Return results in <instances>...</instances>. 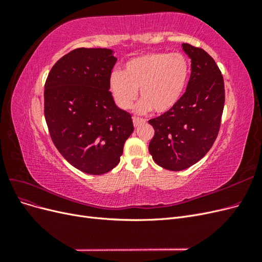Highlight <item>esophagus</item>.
<instances>
[{
    "instance_id": "esophagus-1",
    "label": "esophagus",
    "mask_w": 262,
    "mask_h": 262,
    "mask_svg": "<svg viewBox=\"0 0 262 262\" xmlns=\"http://www.w3.org/2000/svg\"><path fill=\"white\" fill-rule=\"evenodd\" d=\"M145 119L143 118H139V117H133V124L134 126H139L142 123H145Z\"/></svg>"
}]
</instances>
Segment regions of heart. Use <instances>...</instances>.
Wrapping results in <instances>:
<instances>
[{"label": "heart", "mask_w": 262, "mask_h": 262, "mask_svg": "<svg viewBox=\"0 0 262 262\" xmlns=\"http://www.w3.org/2000/svg\"><path fill=\"white\" fill-rule=\"evenodd\" d=\"M190 76V63L181 53L150 52L126 62L123 72L114 71L109 90L117 106L129 109L138 96V112L152 108L157 114L169 112L185 93Z\"/></svg>", "instance_id": "1"}]
</instances>
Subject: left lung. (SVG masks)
<instances>
[{
  "mask_svg": "<svg viewBox=\"0 0 262 262\" xmlns=\"http://www.w3.org/2000/svg\"><path fill=\"white\" fill-rule=\"evenodd\" d=\"M191 59V75L178 104L148 123L155 130L148 150L168 170H184L199 162L215 141L224 109V81L211 55L182 43Z\"/></svg>",
  "mask_w": 262,
  "mask_h": 262,
  "instance_id": "1",
  "label": "left lung"
}]
</instances>
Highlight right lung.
<instances>
[{
	"mask_svg": "<svg viewBox=\"0 0 262 262\" xmlns=\"http://www.w3.org/2000/svg\"><path fill=\"white\" fill-rule=\"evenodd\" d=\"M116 62L110 49H74L52 67L45 84V118L53 144L90 175L116 167L134 130L131 115L116 106L109 92Z\"/></svg>",
	"mask_w": 262,
	"mask_h": 262,
	"instance_id": "right-lung-1",
	"label": "right lung"
}]
</instances>
